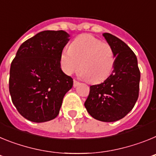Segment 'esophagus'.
<instances>
[{"label":"esophagus","mask_w":156,"mask_h":156,"mask_svg":"<svg viewBox=\"0 0 156 156\" xmlns=\"http://www.w3.org/2000/svg\"><path fill=\"white\" fill-rule=\"evenodd\" d=\"M79 84H80V83L78 82L77 80H73V87H77Z\"/></svg>","instance_id":"obj_1"}]
</instances>
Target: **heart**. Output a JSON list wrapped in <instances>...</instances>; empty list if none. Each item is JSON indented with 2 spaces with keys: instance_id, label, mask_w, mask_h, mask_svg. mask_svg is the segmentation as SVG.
Masks as SVG:
<instances>
[{
  "instance_id": "1",
  "label": "heart",
  "mask_w": 156,
  "mask_h": 156,
  "mask_svg": "<svg viewBox=\"0 0 156 156\" xmlns=\"http://www.w3.org/2000/svg\"><path fill=\"white\" fill-rule=\"evenodd\" d=\"M115 55L112 47L90 34L76 37L59 56V65L66 75L82 69L80 76L98 83L108 78L115 66Z\"/></svg>"
}]
</instances>
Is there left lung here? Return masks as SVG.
<instances>
[{"label": "left lung", "mask_w": 156, "mask_h": 156, "mask_svg": "<svg viewBox=\"0 0 156 156\" xmlns=\"http://www.w3.org/2000/svg\"><path fill=\"white\" fill-rule=\"evenodd\" d=\"M102 36L113 50L115 66L104 82L90 87L84 106L94 119L115 122L133 108L138 98L140 74L137 57L129 46L108 33Z\"/></svg>", "instance_id": "1"}]
</instances>
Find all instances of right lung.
Masks as SVG:
<instances>
[{"mask_svg": "<svg viewBox=\"0 0 156 156\" xmlns=\"http://www.w3.org/2000/svg\"><path fill=\"white\" fill-rule=\"evenodd\" d=\"M63 30H45L19 47L10 69L9 92L24 118L48 122L58 115L62 100L73 85L59 65V56L69 41Z\"/></svg>", "mask_w": 156, "mask_h": 156, "instance_id": "obj_1", "label": "right lung"}]
</instances>
